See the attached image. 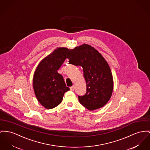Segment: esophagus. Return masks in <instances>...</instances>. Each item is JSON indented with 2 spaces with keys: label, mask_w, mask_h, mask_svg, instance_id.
<instances>
[{
  "label": "esophagus",
  "mask_w": 150,
  "mask_h": 150,
  "mask_svg": "<svg viewBox=\"0 0 150 150\" xmlns=\"http://www.w3.org/2000/svg\"><path fill=\"white\" fill-rule=\"evenodd\" d=\"M74 88H75V86H74V85H73L72 86H71V87H70V89L71 90H74Z\"/></svg>",
  "instance_id": "esophagus-1"
}]
</instances>
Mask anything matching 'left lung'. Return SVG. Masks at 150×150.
<instances>
[{
  "label": "left lung",
  "instance_id": "obj_1",
  "mask_svg": "<svg viewBox=\"0 0 150 150\" xmlns=\"http://www.w3.org/2000/svg\"><path fill=\"white\" fill-rule=\"evenodd\" d=\"M67 58L69 64L83 69L86 93L78 97L80 103L91 111L105 106L111 97L114 81L110 67L102 55L90 45L83 44L70 50Z\"/></svg>",
  "mask_w": 150,
  "mask_h": 150
}]
</instances>
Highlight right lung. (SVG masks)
Returning <instances> with one entry per match:
<instances>
[{
    "label": "right lung",
    "instance_id": "obj_1",
    "mask_svg": "<svg viewBox=\"0 0 150 150\" xmlns=\"http://www.w3.org/2000/svg\"><path fill=\"white\" fill-rule=\"evenodd\" d=\"M69 49L59 47L40 62L33 77V88L40 104L50 109L58 106L65 92L70 90L66 86L63 77L57 70L66 59Z\"/></svg>",
    "mask_w": 150,
    "mask_h": 150
}]
</instances>
